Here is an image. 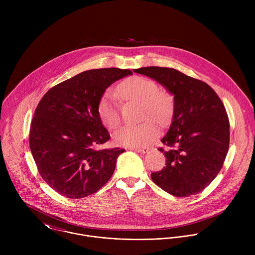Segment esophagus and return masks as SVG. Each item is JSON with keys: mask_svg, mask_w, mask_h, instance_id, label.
<instances>
[{"mask_svg": "<svg viewBox=\"0 0 255 255\" xmlns=\"http://www.w3.org/2000/svg\"><path fill=\"white\" fill-rule=\"evenodd\" d=\"M130 150H132L134 152H137V153H141V154H145L148 152L147 148H139V147H131Z\"/></svg>", "mask_w": 255, "mask_h": 255, "instance_id": "esophagus-1", "label": "esophagus"}]
</instances>
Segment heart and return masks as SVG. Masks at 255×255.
Returning a JSON list of instances; mask_svg holds the SVG:
<instances>
[{
	"label": "heart",
	"mask_w": 255,
	"mask_h": 255,
	"mask_svg": "<svg viewBox=\"0 0 255 255\" xmlns=\"http://www.w3.org/2000/svg\"><path fill=\"white\" fill-rule=\"evenodd\" d=\"M120 96L128 101L142 104V118L147 120L139 125H127L114 133V141L118 145L142 147L149 144L159 135L160 125L167 124L174 112V99L165 92L154 80L143 76H132L124 80L118 86ZM98 114L103 125L111 129L116 128L121 122L120 107L113 94L106 93L98 104ZM152 118L154 121L149 120Z\"/></svg>",
	"instance_id": "1"
}]
</instances>
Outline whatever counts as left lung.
I'll return each instance as SVG.
<instances>
[{
  "mask_svg": "<svg viewBox=\"0 0 255 255\" xmlns=\"http://www.w3.org/2000/svg\"><path fill=\"white\" fill-rule=\"evenodd\" d=\"M133 72L156 80L174 96L172 123L161 141L176 148H159L166 167L152 173V181L175 196L199 193L216 178L229 150L230 124L221 99L207 83L174 69Z\"/></svg>",
  "mask_w": 255,
  "mask_h": 255,
  "instance_id": "left-lung-1",
  "label": "left lung"
}]
</instances>
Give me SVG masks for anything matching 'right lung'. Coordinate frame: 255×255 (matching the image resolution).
<instances>
[{
    "mask_svg": "<svg viewBox=\"0 0 255 255\" xmlns=\"http://www.w3.org/2000/svg\"><path fill=\"white\" fill-rule=\"evenodd\" d=\"M131 74L117 68L86 71L52 87L39 102L30 127V150L42 179L60 194L85 197L112 177L125 150L95 148L110 139L98 104L111 84Z\"/></svg>",
    "mask_w": 255,
    "mask_h": 255,
    "instance_id": "add662e5",
    "label": "right lung"
}]
</instances>
